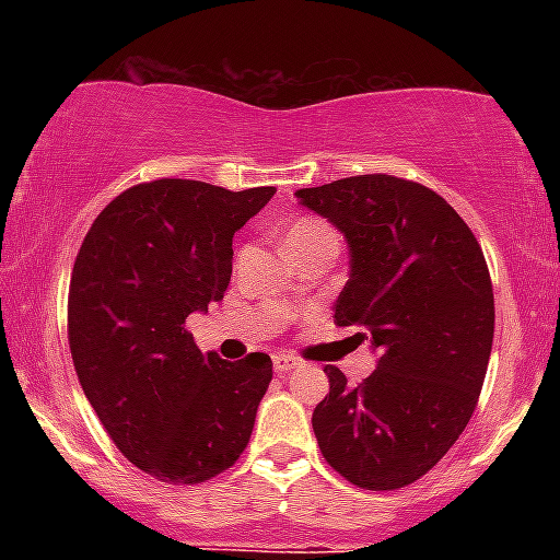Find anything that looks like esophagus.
Segmentation results:
<instances>
[{
    "label": "esophagus",
    "instance_id": "1",
    "mask_svg": "<svg viewBox=\"0 0 560 560\" xmlns=\"http://www.w3.org/2000/svg\"><path fill=\"white\" fill-rule=\"evenodd\" d=\"M273 369H276V374H289V371L300 369V361L294 355L281 352V355H273Z\"/></svg>",
    "mask_w": 560,
    "mask_h": 560
}]
</instances>
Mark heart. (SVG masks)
<instances>
[{"instance_id": "heart-1", "label": "heart", "mask_w": 560, "mask_h": 560, "mask_svg": "<svg viewBox=\"0 0 560 560\" xmlns=\"http://www.w3.org/2000/svg\"><path fill=\"white\" fill-rule=\"evenodd\" d=\"M324 236H334V231L326 226L324 221H316V218H300L289 226L284 244H305L313 240H324Z\"/></svg>"}]
</instances>
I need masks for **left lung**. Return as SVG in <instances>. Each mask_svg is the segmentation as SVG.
Instances as JSON below:
<instances>
[{
	"label": "left lung",
	"mask_w": 560,
	"mask_h": 560,
	"mask_svg": "<svg viewBox=\"0 0 560 560\" xmlns=\"http://www.w3.org/2000/svg\"><path fill=\"white\" fill-rule=\"evenodd\" d=\"M345 234L350 279L334 324L358 326L376 371L350 387L326 365L313 410L326 464L363 490H400L440 464L477 408L494 337L485 253L429 186L369 173L294 191Z\"/></svg>",
	"instance_id": "8db88e82"
}]
</instances>
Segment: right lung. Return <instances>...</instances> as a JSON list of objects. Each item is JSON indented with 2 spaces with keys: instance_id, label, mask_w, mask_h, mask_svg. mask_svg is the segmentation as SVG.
Wrapping results in <instances>:
<instances>
[{
  "instance_id": "1",
  "label": "right lung",
  "mask_w": 560,
  "mask_h": 560,
  "mask_svg": "<svg viewBox=\"0 0 560 560\" xmlns=\"http://www.w3.org/2000/svg\"><path fill=\"white\" fill-rule=\"evenodd\" d=\"M276 195L158 178L118 195L75 255L68 342L83 395L120 453L168 485L240 460L273 376L266 352L202 355L189 313L223 300L234 234Z\"/></svg>"
}]
</instances>
